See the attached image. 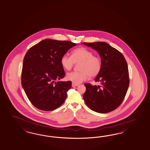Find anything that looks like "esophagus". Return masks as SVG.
I'll list each match as a JSON object with an SVG mask.
<instances>
[{
	"label": "esophagus",
	"mask_w": 150,
	"mask_h": 150,
	"mask_svg": "<svg viewBox=\"0 0 150 150\" xmlns=\"http://www.w3.org/2000/svg\"><path fill=\"white\" fill-rule=\"evenodd\" d=\"M79 86V84L75 83H72V87H75V86Z\"/></svg>",
	"instance_id": "esophagus-1"
}]
</instances>
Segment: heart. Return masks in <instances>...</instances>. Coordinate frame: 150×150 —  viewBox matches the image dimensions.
Masks as SVG:
<instances>
[{
	"mask_svg": "<svg viewBox=\"0 0 150 150\" xmlns=\"http://www.w3.org/2000/svg\"><path fill=\"white\" fill-rule=\"evenodd\" d=\"M61 65L66 70H70L75 64H80L78 72H69L67 78L75 83H80L88 77L95 78L102 69V60L98 56L94 55L93 52L84 47H78L72 52V56L68 54L62 55Z\"/></svg>",
	"mask_w": 150,
	"mask_h": 150,
	"instance_id": "1",
	"label": "heart"
}]
</instances>
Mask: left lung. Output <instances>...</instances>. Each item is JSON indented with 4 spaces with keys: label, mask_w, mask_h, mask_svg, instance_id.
<instances>
[{
    "label": "left lung",
    "mask_w": 150,
    "mask_h": 150,
    "mask_svg": "<svg viewBox=\"0 0 150 150\" xmlns=\"http://www.w3.org/2000/svg\"><path fill=\"white\" fill-rule=\"evenodd\" d=\"M83 44L96 50L102 60L101 70L95 80L101 86L85 83L84 101L96 112H111L121 104L127 91L129 81L127 62L120 52L105 42Z\"/></svg>",
    "instance_id": "obj_1"
}]
</instances>
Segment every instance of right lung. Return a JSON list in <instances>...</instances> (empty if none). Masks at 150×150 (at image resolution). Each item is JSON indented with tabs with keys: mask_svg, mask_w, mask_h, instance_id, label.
<instances>
[{
	"mask_svg": "<svg viewBox=\"0 0 150 150\" xmlns=\"http://www.w3.org/2000/svg\"><path fill=\"white\" fill-rule=\"evenodd\" d=\"M76 44L47 39L30 47L24 57L21 85L28 98L38 109L52 111L65 101L71 81H56L65 73L60 60Z\"/></svg>",
	"mask_w": 150,
	"mask_h": 150,
	"instance_id": "right-lung-1",
	"label": "right lung"
}]
</instances>
